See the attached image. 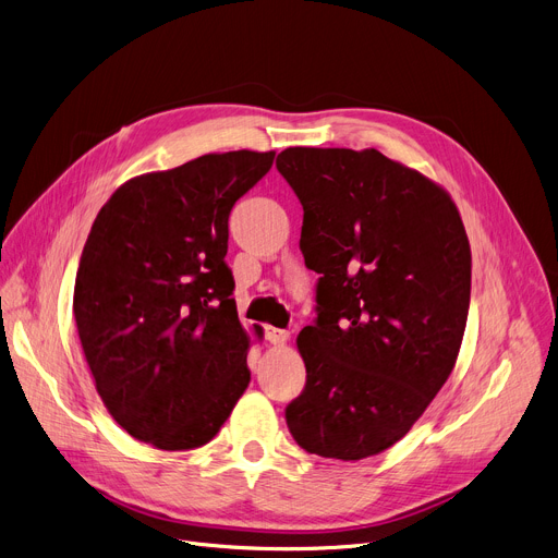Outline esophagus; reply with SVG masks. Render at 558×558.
Returning <instances> with one entry per match:
<instances>
[{
  "label": "esophagus",
  "instance_id": "1",
  "mask_svg": "<svg viewBox=\"0 0 558 558\" xmlns=\"http://www.w3.org/2000/svg\"><path fill=\"white\" fill-rule=\"evenodd\" d=\"M288 338H290V333L283 331V329H275V326H268V329H266V340L270 344H283Z\"/></svg>",
  "mask_w": 558,
  "mask_h": 558
}]
</instances>
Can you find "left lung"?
Wrapping results in <instances>:
<instances>
[{
	"label": "left lung",
	"instance_id": "obj_1",
	"mask_svg": "<svg viewBox=\"0 0 558 558\" xmlns=\"http://www.w3.org/2000/svg\"><path fill=\"white\" fill-rule=\"evenodd\" d=\"M277 169L304 207L300 247L319 275L286 408L306 452L355 462L395 446L460 353L471 245L450 195L376 148H286Z\"/></svg>",
	"mask_w": 558,
	"mask_h": 558
}]
</instances>
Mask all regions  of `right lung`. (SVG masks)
Segmentation results:
<instances>
[{
  "instance_id": "add662e5",
  "label": "right lung",
  "mask_w": 558,
  "mask_h": 558,
  "mask_svg": "<svg viewBox=\"0 0 558 558\" xmlns=\"http://www.w3.org/2000/svg\"><path fill=\"white\" fill-rule=\"evenodd\" d=\"M272 159L211 153L133 178L92 225L74 286L78 338L98 397L144 444L205 446L250 385L227 220Z\"/></svg>"
}]
</instances>
